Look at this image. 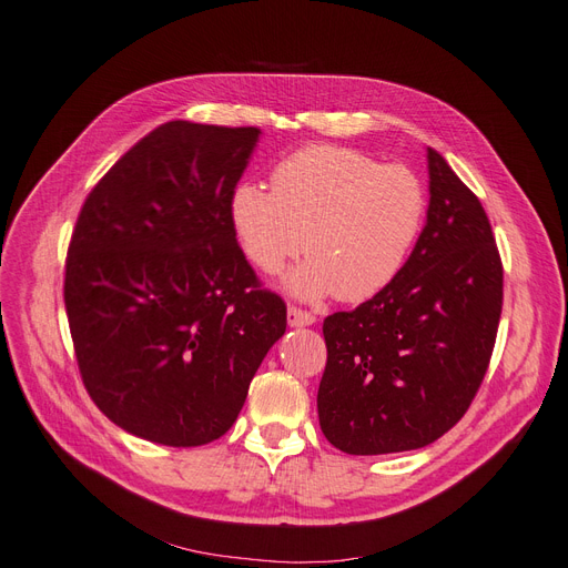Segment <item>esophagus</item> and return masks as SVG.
<instances>
[{
	"label": "esophagus",
	"mask_w": 568,
	"mask_h": 568,
	"mask_svg": "<svg viewBox=\"0 0 568 568\" xmlns=\"http://www.w3.org/2000/svg\"><path fill=\"white\" fill-rule=\"evenodd\" d=\"M287 323L290 327H306L315 323V315L311 311H304L300 306H290L287 308Z\"/></svg>",
	"instance_id": "esophagus-1"
}]
</instances>
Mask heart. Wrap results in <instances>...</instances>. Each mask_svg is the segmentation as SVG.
<instances>
[{
	"label": "heart",
	"instance_id": "1",
	"mask_svg": "<svg viewBox=\"0 0 568 568\" xmlns=\"http://www.w3.org/2000/svg\"><path fill=\"white\" fill-rule=\"evenodd\" d=\"M427 187L404 164L353 148L306 145L271 171V190L241 183L230 215L241 248L262 274L311 260L287 278L304 300L336 294L357 304L402 274L427 220Z\"/></svg>",
	"mask_w": 568,
	"mask_h": 568
}]
</instances>
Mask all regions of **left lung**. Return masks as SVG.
<instances>
[{"mask_svg": "<svg viewBox=\"0 0 568 568\" xmlns=\"http://www.w3.org/2000/svg\"><path fill=\"white\" fill-rule=\"evenodd\" d=\"M427 225L394 278L353 311L327 315L317 415L334 448H425L471 406L495 351L504 264L489 217L434 148Z\"/></svg>", "mask_w": 568, "mask_h": 568, "instance_id": "8db88e82", "label": "left lung"}]
</instances>
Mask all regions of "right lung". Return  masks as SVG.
I'll use <instances>...</instances> for the list:
<instances>
[{
	"mask_svg": "<svg viewBox=\"0 0 568 568\" xmlns=\"http://www.w3.org/2000/svg\"><path fill=\"white\" fill-rule=\"evenodd\" d=\"M257 128L171 120L81 206L64 308L81 381L111 423L194 448L223 436L287 325L245 260L230 202Z\"/></svg>",
	"mask_w": 568,
	"mask_h": 568,
	"instance_id": "1",
	"label": "right lung"
}]
</instances>
